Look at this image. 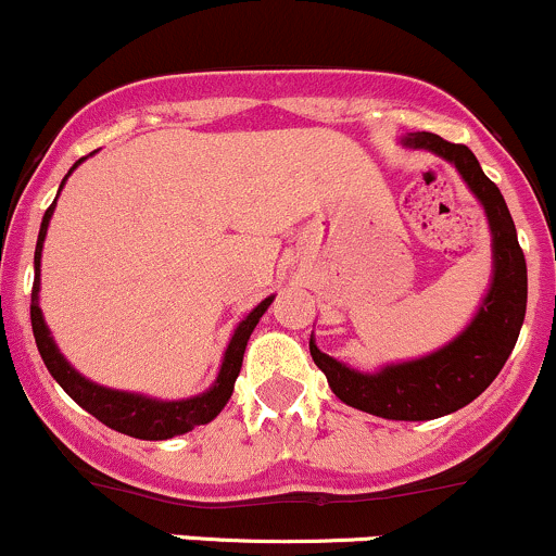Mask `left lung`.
<instances>
[{
	"label": "left lung",
	"mask_w": 556,
	"mask_h": 556,
	"mask_svg": "<svg viewBox=\"0 0 556 556\" xmlns=\"http://www.w3.org/2000/svg\"><path fill=\"white\" fill-rule=\"evenodd\" d=\"M404 143L413 149H430L454 162L459 176L483 204L494 236V283L489 296L480 304L476 320L452 344L422 359L386 367L376 376L341 365L323 354L312 339L309 354L326 372L333 394L349 407L386 420H433L463 409L502 372L526 320L528 267L507 202L494 180L480 170L476 154L465 143H452L428 130L407 136Z\"/></svg>",
	"instance_id": "8db88e82"
}]
</instances>
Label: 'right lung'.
Masks as SVG:
<instances>
[{
    "mask_svg": "<svg viewBox=\"0 0 556 556\" xmlns=\"http://www.w3.org/2000/svg\"><path fill=\"white\" fill-rule=\"evenodd\" d=\"M78 162L73 165V170L78 167ZM71 173H67V176H71ZM65 178H62V184H65ZM54 202H58V199H54ZM54 202L49 204L47 212H43L39 241H36V254H34L36 278H34V291H30V326H34V339H36V346H39L43 365H47V370L52 372V378L67 391V396H71L73 402H78L80 407H84L89 415L97 417L99 422H104L108 428L117 430V433L134 435V439H143V441L173 439V435H184L189 433V430H194L197 426H204V422L215 420V417L220 415V409L226 407L230 394H233V383L236 378H239L241 362H244L247 341L249 336H252L254 326L260 323V317L265 315L267 307H270L273 296H267L265 302H260L257 307L249 312L244 320L239 323V328H236L233 339H230V344L226 349V357H223L220 376H217L215 386H212L207 394L184 399V402H157V399L126 394V391H112V389H104V386L91 383V380L78 376V372L67 365L65 357L58 352L52 336H49V328L43 326V317L39 309L41 247H43V236H47L49 217H52L54 212Z\"/></svg>",
    "mask_w": 556,
    "mask_h": 556,
    "instance_id": "add662e5",
    "label": "right lung"
}]
</instances>
